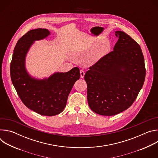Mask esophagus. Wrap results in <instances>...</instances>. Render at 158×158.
Listing matches in <instances>:
<instances>
[{
  "mask_svg": "<svg viewBox=\"0 0 158 158\" xmlns=\"http://www.w3.org/2000/svg\"><path fill=\"white\" fill-rule=\"evenodd\" d=\"M80 74H81V78H83L84 77V74H85V72L84 71H83L82 69H81L80 71Z\"/></svg>",
  "mask_w": 158,
  "mask_h": 158,
  "instance_id": "1",
  "label": "esophagus"
}]
</instances>
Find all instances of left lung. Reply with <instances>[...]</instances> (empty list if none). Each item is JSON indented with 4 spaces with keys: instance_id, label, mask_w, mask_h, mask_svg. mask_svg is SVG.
I'll return each instance as SVG.
<instances>
[{
    "instance_id": "1",
    "label": "left lung",
    "mask_w": 158,
    "mask_h": 158,
    "mask_svg": "<svg viewBox=\"0 0 158 158\" xmlns=\"http://www.w3.org/2000/svg\"><path fill=\"white\" fill-rule=\"evenodd\" d=\"M118 40L112 51L89 67L84 76L89 107L102 116L128 109L136 99L146 76L139 45L128 34L116 31Z\"/></svg>"
}]
</instances>
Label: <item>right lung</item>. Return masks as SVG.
<instances>
[{
	"label": "right lung",
	"instance_id": "add662e5",
	"mask_svg": "<svg viewBox=\"0 0 158 158\" xmlns=\"http://www.w3.org/2000/svg\"><path fill=\"white\" fill-rule=\"evenodd\" d=\"M49 34L48 29L40 28L20 37L14 50L10 73L17 94L25 106L39 114L52 116L64 110L75 82L80 78V71L78 67H74L69 72L57 73L44 80L29 76L25 68L26 54L34 40L42 39Z\"/></svg>",
	"mask_w": 158,
	"mask_h": 158
}]
</instances>
